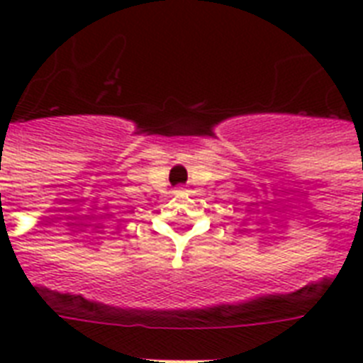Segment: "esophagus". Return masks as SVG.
I'll list each match as a JSON object with an SVG mask.
<instances>
[{
    "mask_svg": "<svg viewBox=\"0 0 363 363\" xmlns=\"http://www.w3.org/2000/svg\"><path fill=\"white\" fill-rule=\"evenodd\" d=\"M173 194H175V196H179V194H182V190H173Z\"/></svg>",
    "mask_w": 363,
    "mask_h": 363,
    "instance_id": "esophagus-1",
    "label": "esophagus"
}]
</instances>
